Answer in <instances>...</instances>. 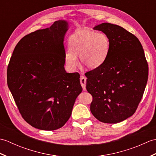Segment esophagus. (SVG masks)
<instances>
[{"label":"esophagus","mask_w":156,"mask_h":156,"mask_svg":"<svg viewBox=\"0 0 156 156\" xmlns=\"http://www.w3.org/2000/svg\"><path fill=\"white\" fill-rule=\"evenodd\" d=\"M80 83L82 88L84 90H86V83H87V78L84 76H81L80 77Z\"/></svg>","instance_id":"esophagus-1"}]
</instances>
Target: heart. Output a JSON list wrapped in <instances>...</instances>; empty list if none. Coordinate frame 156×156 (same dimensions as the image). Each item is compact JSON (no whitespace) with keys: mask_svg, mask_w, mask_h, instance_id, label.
Segmentation results:
<instances>
[{"mask_svg":"<svg viewBox=\"0 0 156 156\" xmlns=\"http://www.w3.org/2000/svg\"><path fill=\"white\" fill-rule=\"evenodd\" d=\"M69 49L65 53L68 67L74 69L80 61L89 69L101 66L108 55L110 41L103 33L84 31L76 33L69 38Z\"/></svg>","mask_w":156,"mask_h":156,"instance_id":"obj_1","label":"heart"}]
</instances>
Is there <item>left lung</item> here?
Returning <instances> with one entry per match:
<instances>
[{
	"label": "left lung",
	"mask_w": 156,
	"mask_h": 156,
	"mask_svg": "<svg viewBox=\"0 0 156 156\" xmlns=\"http://www.w3.org/2000/svg\"><path fill=\"white\" fill-rule=\"evenodd\" d=\"M94 29L107 35L110 49L103 64L85 73L90 111L102 122L117 123L137 110L147 82V62L140 40L124 28L104 23Z\"/></svg>",
	"instance_id": "left-lung-1"
}]
</instances>
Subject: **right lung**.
<instances>
[{"label":"right lung","instance_id":"obj_1","mask_svg":"<svg viewBox=\"0 0 156 156\" xmlns=\"http://www.w3.org/2000/svg\"><path fill=\"white\" fill-rule=\"evenodd\" d=\"M68 23L23 37L7 67V83L20 114L33 127L45 131L61 128L70 117L82 90L78 72L64 69V37Z\"/></svg>","mask_w":156,"mask_h":156}]
</instances>
